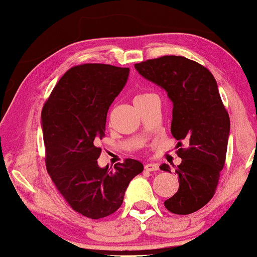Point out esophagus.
<instances>
[{"label":"esophagus","mask_w":257,"mask_h":257,"mask_svg":"<svg viewBox=\"0 0 257 257\" xmlns=\"http://www.w3.org/2000/svg\"><path fill=\"white\" fill-rule=\"evenodd\" d=\"M158 169H159L158 164H156V163L145 164V170H147V172H156V170H158Z\"/></svg>","instance_id":"esophagus-1"}]
</instances>
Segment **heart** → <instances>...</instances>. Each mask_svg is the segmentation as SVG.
Returning <instances> with one entry per match:
<instances>
[{
	"label": "heart",
	"instance_id": "heart-1",
	"mask_svg": "<svg viewBox=\"0 0 257 257\" xmlns=\"http://www.w3.org/2000/svg\"><path fill=\"white\" fill-rule=\"evenodd\" d=\"M147 95H150V94H139V95L135 96L134 101H137V100H140V99H144V98H146Z\"/></svg>",
	"mask_w": 257,
	"mask_h": 257
}]
</instances>
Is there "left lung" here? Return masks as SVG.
Returning <instances> with one entry per match:
<instances>
[{"label": "left lung", "instance_id": "left-lung-1", "mask_svg": "<svg viewBox=\"0 0 257 257\" xmlns=\"http://www.w3.org/2000/svg\"><path fill=\"white\" fill-rule=\"evenodd\" d=\"M134 66L167 91L173 102L170 131L178 146L187 145L178 150L179 190L164 205L174 214H192L213 198L226 161L231 124L216 81L206 67L185 57L166 55ZM159 168L170 173L166 163Z\"/></svg>", "mask_w": 257, "mask_h": 257}]
</instances>
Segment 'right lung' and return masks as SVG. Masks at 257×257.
Wrapping results in <instances>:
<instances>
[{
    "mask_svg": "<svg viewBox=\"0 0 257 257\" xmlns=\"http://www.w3.org/2000/svg\"><path fill=\"white\" fill-rule=\"evenodd\" d=\"M128 76V67L78 65L59 79L42 108L47 172L73 210L89 219L113 214L129 182L144 170L131 158L113 170L98 166L108 107Z\"/></svg>",
    "mask_w": 257,
    "mask_h": 257,
    "instance_id": "right-lung-1",
    "label": "right lung"
}]
</instances>
